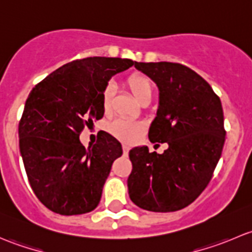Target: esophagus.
Returning <instances> with one entry per match:
<instances>
[{"label":"esophagus","mask_w":252,"mask_h":252,"mask_svg":"<svg viewBox=\"0 0 252 252\" xmlns=\"http://www.w3.org/2000/svg\"><path fill=\"white\" fill-rule=\"evenodd\" d=\"M123 151H124V154H126V152L129 151V146L126 144H123Z\"/></svg>","instance_id":"34e87169"}]
</instances>
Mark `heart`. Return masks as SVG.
Segmentation results:
<instances>
[{
	"label": "heart",
	"mask_w": 252,
	"mask_h": 252,
	"mask_svg": "<svg viewBox=\"0 0 252 252\" xmlns=\"http://www.w3.org/2000/svg\"><path fill=\"white\" fill-rule=\"evenodd\" d=\"M126 85L130 89L131 94L139 103L146 100L151 101L152 95H154V86H152L150 78H147L146 75L140 74V73H134L126 79ZM113 95L114 86L113 84L110 83L106 85V88L102 91V106L106 112L110 111ZM108 130L118 140L126 142V144H131L140 138L145 128L141 123H138V122L118 119L108 126Z\"/></svg>",
	"instance_id": "1"
}]
</instances>
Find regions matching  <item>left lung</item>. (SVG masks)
<instances>
[{"label": "left lung", "mask_w": 252, "mask_h": 252, "mask_svg": "<svg viewBox=\"0 0 252 252\" xmlns=\"http://www.w3.org/2000/svg\"><path fill=\"white\" fill-rule=\"evenodd\" d=\"M158 88L151 142H167L162 155L147 146L129 151L128 191L136 206L174 212L197 199L212 178L225 140L222 103L210 84L179 63L135 62Z\"/></svg>", "instance_id": "left-lung-1"}]
</instances>
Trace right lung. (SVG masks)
Instances as JSON below:
<instances>
[{"mask_svg":"<svg viewBox=\"0 0 252 252\" xmlns=\"http://www.w3.org/2000/svg\"><path fill=\"white\" fill-rule=\"evenodd\" d=\"M135 62L111 57L73 61L37 84L19 123V150L37 199L63 216L97 207L121 142L103 131L85 149L79 134L103 117L102 91L110 79Z\"/></svg>","mask_w":252,"mask_h":252,"instance_id":"right-lung-1","label":"right lung"}]
</instances>
